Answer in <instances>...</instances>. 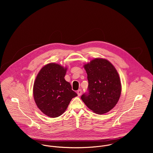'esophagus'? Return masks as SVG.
<instances>
[{
  "label": "esophagus",
  "instance_id": "34e87169",
  "mask_svg": "<svg viewBox=\"0 0 153 153\" xmlns=\"http://www.w3.org/2000/svg\"><path fill=\"white\" fill-rule=\"evenodd\" d=\"M76 92H77V94H78V96H81V94H82V90L81 89H78Z\"/></svg>",
  "mask_w": 153,
  "mask_h": 153
}]
</instances>
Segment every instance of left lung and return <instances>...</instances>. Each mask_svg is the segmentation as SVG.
Returning <instances> with one entry per match:
<instances>
[{
  "mask_svg": "<svg viewBox=\"0 0 153 153\" xmlns=\"http://www.w3.org/2000/svg\"><path fill=\"white\" fill-rule=\"evenodd\" d=\"M87 74L88 92L81 99L88 107L98 114H103L117 104L121 92L119 75L108 60L96 58L84 66Z\"/></svg>",
  "mask_w": 153,
  "mask_h": 153,
  "instance_id": "obj_1",
  "label": "left lung"
}]
</instances>
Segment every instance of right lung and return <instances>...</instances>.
Listing matches in <instances>:
<instances>
[{"label":"right lung","instance_id":"1","mask_svg":"<svg viewBox=\"0 0 153 153\" xmlns=\"http://www.w3.org/2000/svg\"><path fill=\"white\" fill-rule=\"evenodd\" d=\"M66 68L55 63L48 64L40 70L33 85L35 103L44 114L55 118L61 115L77 94L66 81Z\"/></svg>","mask_w":153,"mask_h":153}]
</instances>
